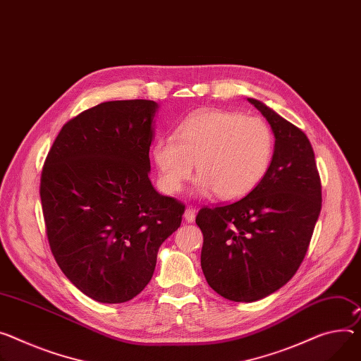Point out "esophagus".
<instances>
[{
    "instance_id": "1",
    "label": "esophagus",
    "mask_w": 361,
    "mask_h": 361,
    "mask_svg": "<svg viewBox=\"0 0 361 361\" xmlns=\"http://www.w3.org/2000/svg\"><path fill=\"white\" fill-rule=\"evenodd\" d=\"M183 218H185L186 223H193V221H195V209L190 208V207L186 208L185 214H183Z\"/></svg>"
}]
</instances>
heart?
Here are the masks:
<instances>
[{
  "instance_id": "b5f03b06",
  "label": "heart",
  "mask_w": 361,
  "mask_h": 361,
  "mask_svg": "<svg viewBox=\"0 0 361 361\" xmlns=\"http://www.w3.org/2000/svg\"><path fill=\"white\" fill-rule=\"evenodd\" d=\"M274 135L259 117L226 109H205L186 118L175 135H161L152 147L160 188L176 193L193 176L198 192L226 201L252 192L270 169Z\"/></svg>"
}]
</instances>
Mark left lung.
I'll list each match as a JSON object with an SVG mask.
<instances>
[{"mask_svg": "<svg viewBox=\"0 0 361 361\" xmlns=\"http://www.w3.org/2000/svg\"><path fill=\"white\" fill-rule=\"evenodd\" d=\"M269 121L274 153L263 180L243 200L204 207L201 267L208 285L234 302H255L286 285L299 269L321 212V179L302 130L259 99L247 98Z\"/></svg>", "mask_w": 361, "mask_h": 361, "instance_id": "obj_1", "label": "left lung"}]
</instances>
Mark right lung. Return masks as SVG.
I'll list each match as a JSON object with an SVG mask.
<instances>
[{"label":"right lung","mask_w":361,"mask_h":361,"mask_svg":"<svg viewBox=\"0 0 361 361\" xmlns=\"http://www.w3.org/2000/svg\"><path fill=\"white\" fill-rule=\"evenodd\" d=\"M157 104L108 101L68 121L47 153L40 200L54 260L102 303H121L150 282L161 243L185 205L153 188L149 150Z\"/></svg>","instance_id":"right-lung-1"}]
</instances>
